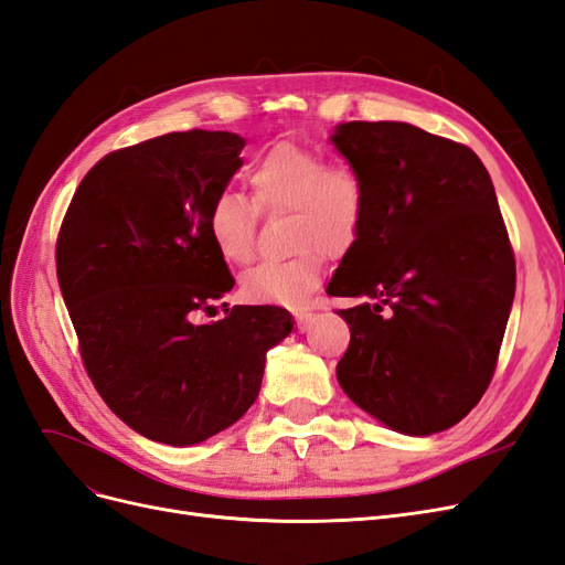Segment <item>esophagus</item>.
Listing matches in <instances>:
<instances>
[{
  "label": "esophagus",
  "instance_id": "1",
  "mask_svg": "<svg viewBox=\"0 0 565 565\" xmlns=\"http://www.w3.org/2000/svg\"><path fill=\"white\" fill-rule=\"evenodd\" d=\"M292 313H295V320H297V330H301V332L309 330L311 322L316 320V313L309 311V309H297Z\"/></svg>",
  "mask_w": 565,
  "mask_h": 565
}]
</instances>
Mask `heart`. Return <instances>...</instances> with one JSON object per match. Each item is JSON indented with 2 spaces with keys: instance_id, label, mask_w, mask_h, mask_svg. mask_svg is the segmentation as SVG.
Returning a JSON list of instances; mask_svg holds the SVG:
<instances>
[{
  "instance_id": "heart-1",
  "label": "heart",
  "mask_w": 565,
  "mask_h": 565,
  "mask_svg": "<svg viewBox=\"0 0 565 565\" xmlns=\"http://www.w3.org/2000/svg\"><path fill=\"white\" fill-rule=\"evenodd\" d=\"M254 201L266 212L292 210L289 245L299 254L287 262L256 266L243 278L249 303L299 306L320 282L324 254H344L361 237L367 185L358 167L332 160L322 150L282 141L256 156L247 169ZM210 241L221 259L247 266L256 247V205L235 191H218L207 216Z\"/></svg>"
}]
</instances>
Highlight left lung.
Here are the masks:
<instances>
[{"label":"left lung","mask_w":565,"mask_h":565,"mask_svg":"<svg viewBox=\"0 0 565 565\" xmlns=\"http://www.w3.org/2000/svg\"><path fill=\"white\" fill-rule=\"evenodd\" d=\"M332 141L363 174L367 212L328 292L372 299L337 311L351 330L337 380L401 434L450 429L490 386L516 289L488 169L405 122H347Z\"/></svg>","instance_id":"1"}]
</instances>
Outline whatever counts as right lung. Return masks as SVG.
<instances>
[{
  "mask_svg": "<svg viewBox=\"0 0 565 565\" xmlns=\"http://www.w3.org/2000/svg\"><path fill=\"white\" fill-rule=\"evenodd\" d=\"M231 131H172L100 158L56 241V276L84 370L141 436L193 446L228 429L259 396L266 351L292 332L280 306H233L200 326L235 285L214 249L212 198L243 167Z\"/></svg>",
  "mask_w": 565,
  "mask_h": 565,
  "instance_id": "1",
  "label": "right lung"
}]
</instances>
